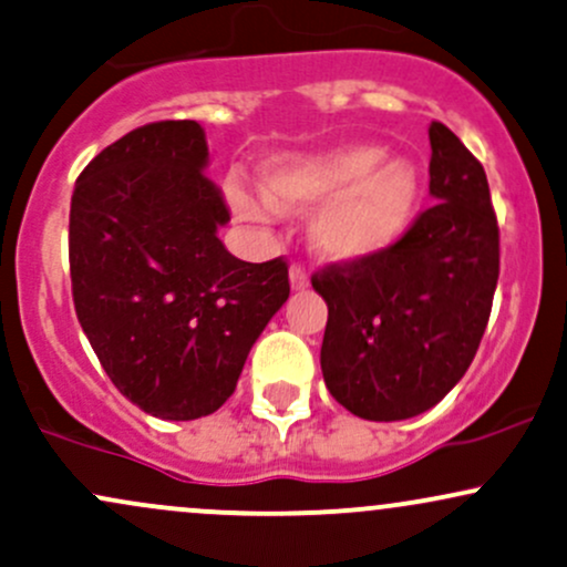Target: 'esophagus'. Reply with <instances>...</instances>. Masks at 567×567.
<instances>
[{
  "label": "esophagus",
  "instance_id": "1",
  "mask_svg": "<svg viewBox=\"0 0 567 567\" xmlns=\"http://www.w3.org/2000/svg\"><path fill=\"white\" fill-rule=\"evenodd\" d=\"M290 288L296 292L309 288V275H306L301 266H292V269H290Z\"/></svg>",
  "mask_w": 567,
  "mask_h": 567
}]
</instances>
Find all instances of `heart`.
I'll list each match as a JSON object with an SVG mask.
<instances>
[{"label":"heart","instance_id":"b5f03b06","mask_svg":"<svg viewBox=\"0 0 567 567\" xmlns=\"http://www.w3.org/2000/svg\"><path fill=\"white\" fill-rule=\"evenodd\" d=\"M234 213L250 224H271L279 210H309V245L322 261L357 264L381 256L405 237L421 199V178L410 159H383L373 143L285 154L264 167V194L231 186Z\"/></svg>","mask_w":567,"mask_h":567}]
</instances>
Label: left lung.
<instances>
[{"label":"left lung","mask_w":567,"mask_h":567,"mask_svg":"<svg viewBox=\"0 0 567 567\" xmlns=\"http://www.w3.org/2000/svg\"><path fill=\"white\" fill-rule=\"evenodd\" d=\"M429 194L394 247L311 277L328 303L320 365L330 394L368 421L434 408L470 370L498 282V224L483 165L429 125Z\"/></svg>","instance_id":"1"}]
</instances>
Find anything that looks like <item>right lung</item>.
Instances as JSON below:
<instances>
[{
    "mask_svg": "<svg viewBox=\"0 0 567 567\" xmlns=\"http://www.w3.org/2000/svg\"><path fill=\"white\" fill-rule=\"evenodd\" d=\"M207 157L194 120L152 122L103 148L71 197L84 336L114 386L165 421L216 413L290 296L282 258L239 261L218 239L231 216Z\"/></svg>",
    "mask_w": 567,
    "mask_h": 567,
    "instance_id": "1",
    "label": "right lung"
}]
</instances>
